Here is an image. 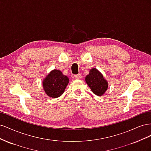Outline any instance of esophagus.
<instances>
[{
    "label": "esophagus",
    "mask_w": 151,
    "mask_h": 151,
    "mask_svg": "<svg viewBox=\"0 0 151 151\" xmlns=\"http://www.w3.org/2000/svg\"><path fill=\"white\" fill-rule=\"evenodd\" d=\"M74 77L76 79H81V74H76V75L74 76Z\"/></svg>",
    "instance_id": "obj_1"
}]
</instances>
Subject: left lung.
Here are the masks:
<instances>
[{
	"instance_id": "left-lung-1",
	"label": "left lung",
	"mask_w": 151,
	"mask_h": 151,
	"mask_svg": "<svg viewBox=\"0 0 151 151\" xmlns=\"http://www.w3.org/2000/svg\"><path fill=\"white\" fill-rule=\"evenodd\" d=\"M86 82L92 92L97 96H102L108 89V82L95 68H93L86 77Z\"/></svg>"
}]
</instances>
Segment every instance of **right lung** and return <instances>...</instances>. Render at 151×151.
Here are the masks:
<instances>
[{
	"label": "right lung",
	"mask_w": 151,
	"mask_h": 151,
	"mask_svg": "<svg viewBox=\"0 0 151 151\" xmlns=\"http://www.w3.org/2000/svg\"><path fill=\"white\" fill-rule=\"evenodd\" d=\"M68 78L58 70H53L43 81V86L46 94L52 98H58L63 93L68 83Z\"/></svg>",
	"instance_id": "add662e5"
}]
</instances>
